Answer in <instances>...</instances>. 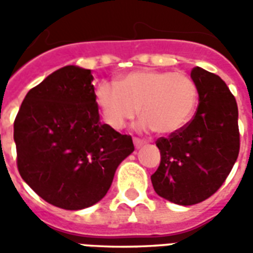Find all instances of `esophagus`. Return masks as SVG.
I'll use <instances>...</instances> for the list:
<instances>
[{"label": "esophagus", "instance_id": "esophagus-1", "mask_svg": "<svg viewBox=\"0 0 253 253\" xmlns=\"http://www.w3.org/2000/svg\"><path fill=\"white\" fill-rule=\"evenodd\" d=\"M133 143H135L136 148H140V147L143 146V144H144L146 141L141 140V139H139V137H135V139H133Z\"/></svg>", "mask_w": 253, "mask_h": 253}]
</instances>
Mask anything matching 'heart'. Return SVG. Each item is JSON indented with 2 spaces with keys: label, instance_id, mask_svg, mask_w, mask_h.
Instances as JSON below:
<instances>
[{
  "label": "heart",
  "instance_id": "obj_1",
  "mask_svg": "<svg viewBox=\"0 0 253 253\" xmlns=\"http://www.w3.org/2000/svg\"><path fill=\"white\" fill-rule=\"evenodd\" d=\"M95 99L113 129H123L133 121L139 109L143 126L170 135L182 129L198 103V87L184 72L136 71L116 80H102Z\"/></svg>",
  "mask_w": 253,
  "mask_h": 253
}]
</instances>
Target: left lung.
Here are the masks:
<instances>
[{"mask_svg":"<svg viewBox=\"0 0 253 253\" xmlns=\"http://www.w3.org/2000/svg\"><path fill=\"white\" fill-rule=\"evenodd\" d=\"M199 106L178 132L159 137L161 164L151 175L161 198L181 206L203 202L222 187L240 151L238 109L234 95L215 73L191 71Z\"/></svg>","mask_w":253,"mask_h":253,"instance_id":"8db88e82","label":"left lung"}]
</instances>
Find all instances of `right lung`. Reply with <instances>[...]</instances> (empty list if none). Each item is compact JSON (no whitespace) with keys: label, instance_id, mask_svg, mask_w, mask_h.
Segmentation results:
<instances>
[{"label":"right lung","instance_id":"add662e5","mask_svg":"<svg viewBox=\"0 0 253 253\" xmlns=\"http://www.w3.org/2000/svg\"><path fill=\"white\" fill-rule=\"evenodd\" d=\"M92 80L79 66L55 71L28 91L13 124L21 178L64 210L98 203L135 150L129 135L99 123Z\"/></svg>","mask_w":253,"mask_h":253}]
</instances>
